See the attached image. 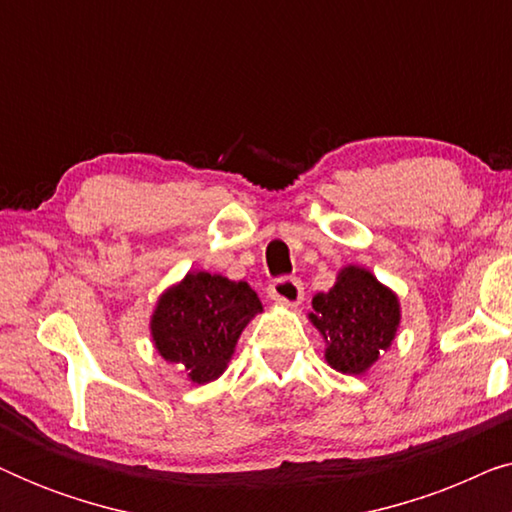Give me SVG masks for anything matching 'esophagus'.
Listing matches in <instances>:
<instances>
[{
	"instance_id": "obj_1",
	"label": "esophagus",
	"mask_w": 512,
	"mask_h": 512,
	"mask_svg": "<svg viewBox=\"0 0 512 512\" xmlns=\"http://www.w3.org/2000/svg\"><path fill=\"white\" fill-rule=\"evenodd\" d=\"M270 298L275 300L279 305H286V307H296L300 305V300H303L305 291H303V282L296 277H279L275 282L270 284Z\"/></svg>"
}]
</instances>
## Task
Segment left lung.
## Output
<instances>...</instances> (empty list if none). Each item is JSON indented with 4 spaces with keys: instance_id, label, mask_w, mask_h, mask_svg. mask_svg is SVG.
Returning a JSON list of instances; mask_svg holds the SVG:
<instances>
[{
    "instance_id": "1",
    "label": "left lung",
    "mask_w": 512,
    "mask_h": 512,
    "mask_svg": "<svg viewBox=\"0 0 512 512\" xmlns=\"http://www.w3.org/2000/svg\"><path fill=\"white\" fill-rule=\"evenodd\" d=\"M310 321L324 335L328 366L345 375H363L396 338L401 303L373 272L347 265L331 291L312 298Z\"/></svg>"
}]
</instances>
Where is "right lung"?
<instances>
[{"instance_id":"right-lung-1","label":"right lung","mask_w":512,"mask_h":512,"mask_svg":"<svg viewBox=\"0 0 512 512\" xmlns=\"http://www.w3.org/2000/svg\"><path fill=\"white\" fill-rule=\"evenodd\" d=\"M263 312L247 282L209 272H188L158 298L151 338L165 361L184 368L188 380L207 384L223 375L244 326Z\"/></svg>"}]
</instances>
